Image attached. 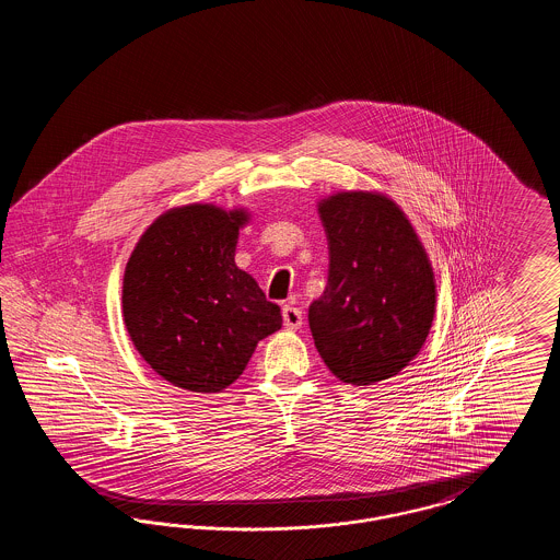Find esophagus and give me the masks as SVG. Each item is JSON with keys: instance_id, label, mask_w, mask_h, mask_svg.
I'll list each match as a JSON object with an SVG mask.
<instances>
[{"instance_id": "esophagus-1", "label": "esophagus", "mask_w": 560, "mask_h": 560, "mask_svg": "<svg viewBox=\"0 0 560 560\" xmlns=\"http://www.w3.org/2000/svg\"><path fill=\"white\" fill-rule=\"evenodd\" d=\"M283 323H285V327H288L290 331L300 329V327H302V311L295 308L292 304H285V306H283Z\"/></svg>"}]
</instances>
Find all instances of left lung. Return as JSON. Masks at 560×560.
Segmentation results:
<instances>
[{
    "mask_svg": "<svg viewBox=\"0 0 560 560\" xmlns=\"http://www.w3.org/2000/svg\"><path fill=\"white\" fill-rule=\"evenodd\" d=\"M329 245L327 288L308 306L320 359L338 380L372 386L402 372L424 347L436 279L399 203L380 190L317 201Z\"/></svg>",
    "mask_w": 560,
    "mask_h": 560,
    "instance_id": "1",
    "label": "left lung"
}]
</instances>
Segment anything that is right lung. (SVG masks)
Returning <instances> with one entry per match:
<instances>
[{
  "label": "right lung",
  "mask_w": 560,
  "mask_h": 560,
  "mask_svg": "<svg viewBox=\"0 0 560 560\" xmlns=\"http://www.w3.org/2000/svg\"><path fill=\"white\" fill-rule=\"evenodd\" d=\"M245 208H170L140 235L124 272L121 313L138 354L172 386L220 393L247 368L281 308L235 265Z\"/></svg>",
  "instance_id": "1"
}]
</instances>
